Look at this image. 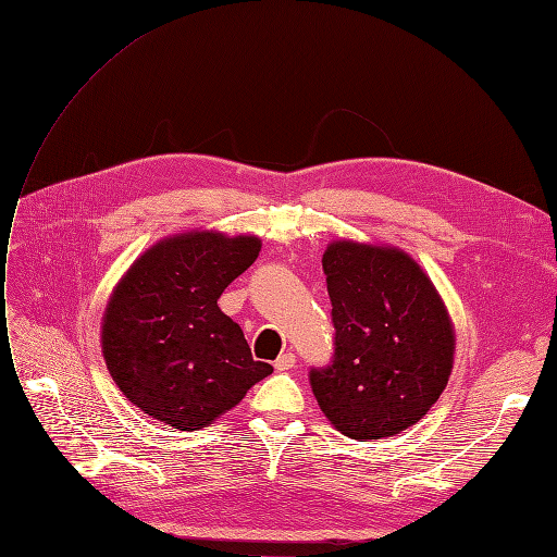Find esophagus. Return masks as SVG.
Masks as SVG:
<instances>
[{"mask_svg":"<svg viewBox=\"0 0 557 557\" xmlns=\"http://www.w3.org/2000/svg\"><path fill=\"white\" fill-rule=\"evenodd\" d=\"M294 367H296V356H294L292 351L282 354V356L275 360V369H277V372H289V369H294Z\"/></svg>","mask_w":557,"mask_h":557,"instance_id":"1","label":"esophagus"}]
</instances>
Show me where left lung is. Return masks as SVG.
I'll return each instance as SVG.
<instances>
[{"instance_id": "obj_1", "label": "left lung", "mask_w": 557, "mask_h": 557, "mask_svg": "<svg viewBox=\"0 0 557 557\" xmlns=\"http://www.w3.org/2000/svg\"><path fill=\"white\" fill-rule=\"evenodd\" d=\"M335 354L310 372L331 424L354 441L420 422L447 385L455 327L434 282L404 250L335 240L323 255Z\"/></svg>"}]
</instances>
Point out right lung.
I'll list each match as a JSON object with an SVG mask.
<instances>
[{
	"label": "right lung",
	"mask_w": 557,
	"mask_h": 557,
	"mask_svg": "<svg viewBox=\"0 0 557 557\" xmlns=\"http://www.w3.org/2000/svg\"><path fill=\"white\" fill-rule=\"evenodd\" d=\"M261 250L257 236L188 232L149 247L102 317V358L131 404L178 431L209 426L273 372L218 298Z\"/></svg>",
	"instance_id": "obj_1"
}]
</instances>
